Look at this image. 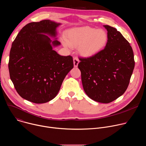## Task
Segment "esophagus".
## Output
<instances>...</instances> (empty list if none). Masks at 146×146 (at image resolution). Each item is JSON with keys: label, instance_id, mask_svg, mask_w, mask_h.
I'll use <instances>...</instances> for the list:
<instances>
[{"label": "esophagus", "instance_id": "esophagus-1", "mask_svg": "<svg viewBox=\"0 0 146 146\" xmlns=\"http://www.w3.org/2000/svg\"><path fill=\"white\" fill-rule=\"evenodd\" d=\"M78 63H79V60H78V59L77 57H74V58H73V64H74V66L75 68L77 67Z\"/></svg>", "mask_w": 146, "mask_h": 146}]
</instances>
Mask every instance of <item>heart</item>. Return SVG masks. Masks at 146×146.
<instances>
[{
  "label": "heart",
  "instance_id": "b5f03b06",
  "mask_svg": "<svg viewBox=\"0 0 146 146\" xmlns=\"http://www.w3.org/2000/svg\"><path fill=\"white\" fill-rule=\"evenodd\" d=\"M66 47H77L83 57H91L100 52L108 41V32L103 29L84 26L69 29L65 35Z\"/></svg>",
  "mask_w": 146,
  "mask_h": 146
}]
</instances>
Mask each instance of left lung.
Here are the masks:
<instances>
[{
    "mask_svg": "<svg viewBox=\"0 0 146 146\" xmlns=\"http://www.w3.org/2000/svg\"><path fill=\"white\" fill-rule=\"evenodd\" d=\"M108 31L105 48L95 55L80 58L83 88L92 100L108 103L127 90L135 67L134 55L128 41L117 30L103 25Z\"/></svg>",
    "mask_w": 146,
    "mask_h": 146,
    "instance_id": "obj_1",
    "label": "left lung"
}]
</instances>
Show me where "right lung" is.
Here are the masks:
<instances>
[{
  "label": "right lung",
  "mask_w": 146,
  "mask_h": 146,
  "mask_svg": "<svg viewBox=\"0 0 146 146\" xmlns=\"http://www.w3.org/2000/svg\"><path fill=\"white\" fill-rule=\"evenodd\" d=\"M60 25L50 19L31 23L12 44L10 78L18 94L28 101L44 103L53 99L73 68L70 55L61 56L53 50L60 45L56 37V28Z\"/></svg>",
  "instance_id": "1"
}]
</instances>
